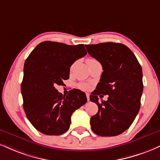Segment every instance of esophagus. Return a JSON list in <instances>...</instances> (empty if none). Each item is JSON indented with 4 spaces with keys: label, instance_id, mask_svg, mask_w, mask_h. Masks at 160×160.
I'll use <instances>...</instances> for the list:
<instances>
[{
    "label": "esophagus",
    "instance_id": "obj_1",
    "mask_svg": "<svg viewBox=\"0 0 160 160\" xmlns=\"http://www.w3.org/2000/svg\"><path fill=\"white\" fill-rule=\"evenodd\" d=\"M86 98H87V101H88L90 100V98H89V94L88 93H86Z\"/></svg>",
    "mask_w": 160,
    "mask_h": 160
}]
</instances>
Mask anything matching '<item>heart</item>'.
<instances>
[{"mask_svg": "<svg viewBox=\"0 0 160 160\" xmlns=\"http://www.w3.org/2000/svg\"><path fill=\"white\" fill-rule=\"evenodd\" d=\"M97 62V60L93 58H88L87 59V63L88 65L90 64V63H92V62ZM78 87L80 88H81V89H83V90H87L89 88V85H88V83H85V82H82V83H79L78 84Z\"/></svg>", "mask_w": 160, "mask_h": 160, "instance_id": "heart-1", "label": "heart"}]
</instances>
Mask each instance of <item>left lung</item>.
I'll list each match as a JSON object with an SVG mask.
<instances>
[{
  "instance_id": "8db88e82",
  "label": "left lung",
  "mask_w": 160,
  "mask_h": 160,
  "mask_svg": "<svg viewBox=\"0 0 160 160\" xmlns=\"http://www.w3.org/2000/svg\"><path fill=\"white\" fill-rule=\"evenodd\" d=\"M91 57L99 61L103 72L90 101L98 112L90 119L92 131L101 136H115L130 128L141 105L143 92L142 70L134 53L121 43L86 45ZM109 95L99 102L98 95Z\"/></svg>"
}]
</instances>
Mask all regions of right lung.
<instances>
[{
  "label": "right lung",
  "instance_id": "obj_1",
  "mask_svg": "<svg viewBox=\"0 0 160 160\" xmlns=\"http://www.w3.org/2000/svg\"><path fill=\"white\" fill-rule=\"evenodd\" d=\"M84 45L46 41L34 48L24 62L21 86L28 120L42 133L58 136L69 129L72 113L87 102L85 92L70 90L66 96L55 86L69 78L70 67L86 55Z\"/></svg>",
  "mask_w": 160,
  "mask_h": 160
}]
</instances>
